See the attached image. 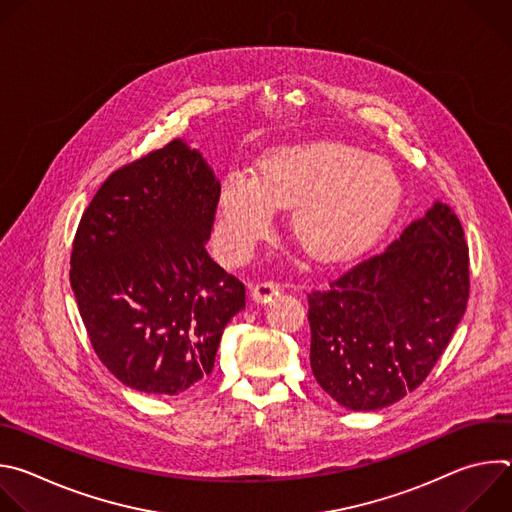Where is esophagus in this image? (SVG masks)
<instances>
[{"label":"esophagus","mask_w":512,"mask_h":512,"mask_svg":"<svg viewBox=\"0 0 512 512\" xmlns=\"http://www.w3.org/2000/svg\"><path fill=\"white\" fill-rule=\"evenodd\" d=\"M275 296H279V283H275V281H261V283L253 285V289H251V298L257 304H267Z\"/></svg>","instance_id":"esophagus-1"}]
</instances>
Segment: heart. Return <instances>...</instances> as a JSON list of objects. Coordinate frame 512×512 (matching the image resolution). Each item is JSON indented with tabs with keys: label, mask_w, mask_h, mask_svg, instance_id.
<instances>
[{
	"label": "heart",
	"mask_w": 512,
	"mask_h": 512,
	"mask_svg": "<svg viewBox=\"0 0 512 512\" xmlns=\"http://www.w3.org/2000/svg\"><path fill=\"white\" fill-rule=\"evenodd\" d=\"M403 186L395 168L340 141L283 145L259 172L231 170L218 192L216 243L243 261L267 235L275 206L294 202L291 231L322 261L342 259L371 243L395 216Z\"/></svg>",
	"instance_id": "obj_1"
}]
</instances>
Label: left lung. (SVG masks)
<instances>
[{"mask_svg": "<svg viewBox=\"0 0 512 512\" xmlns=\"http://www.w3.org/2000/svg\"><path fill=\"white\" fill-rule=\"evenodd\" d=\"M468 267L456 212L433 202L385 251L312 291L318 385L352 411L383 409L417 389L466 312Z\"/></svg>", "mask_w": 512, "mask_h": 512, "instance_id": "1", "label": "left lung"}]
</instances>
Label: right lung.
<instances>
[{"mask_svg":"<svg viewBox=\"0 0 512 512\" xmlns=\"http://www.w3.org/2000/svg\"><path fill=\"white\" fill-rule=\"evenodd\" d=\"M221 182L174 139L113 172L87 206L70 287L91 344L127 387L178 395L212 373L245 285L206 253Z\"/></svg>","mask_w":512,"mask_h":512,"instance_id":"right-lung-1","label":"right lung"}]
</instances>
